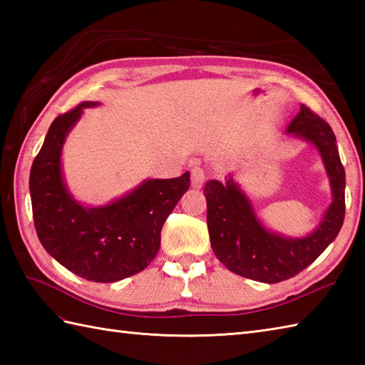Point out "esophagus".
Listing matches in <instances>:
<instances>
[{"mask_svg": "<svg viewBox=\"0 0 365 365\" xmlns=\"http://www.w3.org/2000/svg\"><path fill=\"white\" fill-rule=\"evenodd\" d=\"M205 178H207V174H205V170L202 168L196 166V168L191 169V185L195 188L202 187L204 182H205Z\"/></svg>", "mask_w": 365, "mask_h": 365, "instance_id": "34e87169", "label": "esophagus"}]
</instances>
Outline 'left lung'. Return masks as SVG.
<instances>
[{
  "mask_svg": "<svg viewBox=\"0 0 365 365\" xmlns=\"http://www.w3.org/2000/svg\"><path fill=\"white\" fill-rule=\"evenodd\" d=\"M287 131L319 149L331 180L332 204L312 234L304 238L271 234L255 218L251 202L232 178L226 185L208 180L204 188L215 255L232 273L265 284L287 281L311 265L337 237L345 218V169L329 123L302 105Z\"/></svg>",
  "mask_w": 365,
  "mask_h": 365,
  "instance_id": "8db88e82",
  "label": "left lung"
}]
</instances>
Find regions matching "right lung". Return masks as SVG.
<instances>
[{"label": "right lung", "instance_id": "add662e5", "mask_svg": "<svg viewBox=\"0 0 365 365\" xmlns=\"http://www.w3.org/2000/svg\"><path fill=\"white\" fill-rule=\"evenodd\" d=\"M96 105L83 102L53 120L31 168V204L37 237L51 257L88 281L115 282L155 259L163 224L190 188V173L145 180L105 207L80 205L63 182L61 150L83 108Z\"/></svg>", "mask_w": 365, "mask_h": 365}]
</instances>
